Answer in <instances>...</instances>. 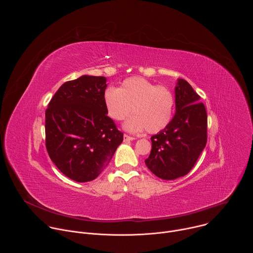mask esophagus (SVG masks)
<instances>
[{"label":"esophagus","mask_w":253,"mask_h":253,"mask_svg":"<svg viewBox=\"0 0 253 253\" xmlns=\"http://www.w3.org/2000/svg\"><path fill=\"white\" fill-rule=\"evenodd\" d=\"M123 138H124V141H125V142H127V141H132V140H134V137H131V136H129V135H126V134H124Z\"/></svg>","instance_id":"obj_1"}]
</instances>
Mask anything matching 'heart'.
<instances>
[{
	"mask_svg": "<svg viewBox=\"0 0 253 253\" xmlns=\"http://www.w3.org/2000/svg\"><path fill=\"white\" fill-rule=\"evenodd\" d=\"M104 102L109 115L115 121H122L132 112L124 125L130 132L146 129L148 133L162 131L171 121L174 97L171 91L142 77L124 80L120 88L109 87L105 90Z\"/></svg>",
	"mask_w": 253,
	"mask_h": 253,
	"instance_id": "1",
	"label": "heart"
}]
</instances>
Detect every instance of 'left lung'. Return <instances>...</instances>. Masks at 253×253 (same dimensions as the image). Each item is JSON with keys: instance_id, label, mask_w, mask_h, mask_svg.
Returning a JSON list of instances; mask_svg holds the SVG:
<instances>
[{"instance_id": "obj_1", "label": "left lung", "mask_w": 253, "mask_h": 253, "mask_svg": "<svg viewBox=\"0 0 253 253\" xmlns=\"http://www.w3.org/2000/svg\"><path fill=\"white\" fill-rule=\"evenodd\" d=\"M176 112L169 124L151 137L152 149L146 166L157 177L173 180L186 175L207 142V113L191 85L178 79L175 87Z\"/></svg>"}]
</instances>
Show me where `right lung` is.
Wrapping results in <instances>:
<instances>
[{
    "instance_id": "1",
    "label": "right lung",
    "mask_w": 253,
    "mask_h": 253,
    "mask_svg": "<svg viewBox=\"0 0 253 253\" xmlns=\"http://www.w3.org/2000/svg\"><path fill=\"white\" fill-rule=\"evenodd\" d=\"M107 79L84 75L64 83L46 110V148L51 160L77 182L92 181L123 141L104 102Z\"/></svg>"
}]
</instances>
